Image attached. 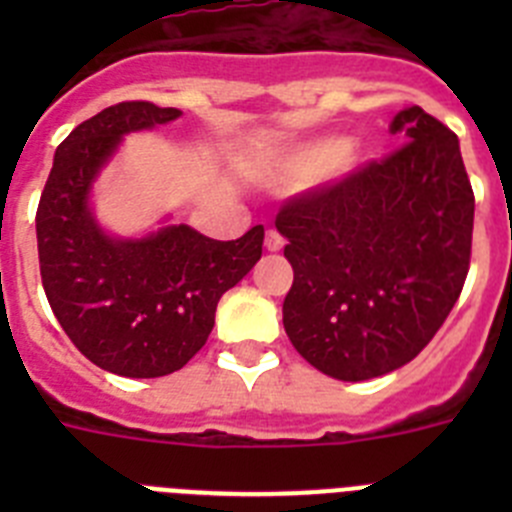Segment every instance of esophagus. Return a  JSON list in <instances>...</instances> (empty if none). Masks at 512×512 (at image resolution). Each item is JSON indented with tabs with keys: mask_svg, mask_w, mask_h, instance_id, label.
<instances>
[{
	"mask_svg": "<svg viewBox=\"0 0 512 512\" xmlns=\"http://www.w3.org/2000/svg\"><path fill=\"white\" fill-rule=\"evenodd\" d=\"M264 246H266V251H282V248H284V238L277 233V230H266Z\"/></svg>",
	"mask_w": 512,
	"mask_h": 512,
	"instance_id": "34e87169",
	"label": "esophagus"
}]
</instances>
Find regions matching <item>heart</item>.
<instances>
[{
    "mask_svg": "<svg viewBox=\"0 0 512 512\" xmlns=\"http://www.w3.org/2000/svg\"><path fill=\"white\" fill-rule=\"evenodd\" d=\"M364 164L366 153L359 151V148H351L348 138L328 135V138L307 140V143L297 146L292 153H287L282 171L287 179L310 182V179H318V176H323L330 169L354 171Z\"/></svg>",
    "mask_w": 512,
    "mask_h": 512,
    "instance_id": "b5f03b06",
    "label": "heart"
}]
</instances>
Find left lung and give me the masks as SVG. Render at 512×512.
<instances>
[{
	"mask_svg": "<svg viewBox=\"0 0 512 512\" xmlns=\"http://www.w3.org/2000/svg\"><path fill=\"white\" fill-rule=\"evenodd\" d=\"M390 133L410 143L277 215L295 269L284 330L302 359L341 382L413 361L469 271L474 194L459 138L418 104L392 117Z\"/></svg>",
	"mask_w": 512,
	"mask_h": 512,
	"instance_id": "8db88e82",
	"label": "left lung"
}]
</instances>
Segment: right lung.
<instances>
[{"label": "right lung", "instance_id": "add662e5", "mask_svg": "<svg viewBox=\"0 0 512 512\" xmlns=\"http://www.w3.org/2000/svg\"><path fill=\"white\" fill-rule=\"evenodd\" d=\"M182 115L122 102L81 122L56 148L35 217L45 297L66 336L99 369L151 379L182 369L210 336L220 297L261 259L264 225L212 241L171 215L143 235L99 223L94 184L130 133Z\"/></svg>", "mask_w": 512, "mask_h": 512}]
</instances>
